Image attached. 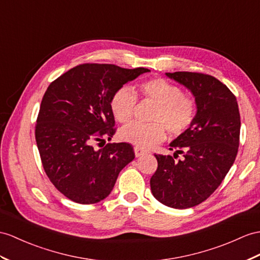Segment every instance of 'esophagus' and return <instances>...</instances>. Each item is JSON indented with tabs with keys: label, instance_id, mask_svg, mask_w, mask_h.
<instances>
[{
	"label": "esophagus",
	"instance_id": "obj_1",
	"mask_svg": "<svg viewBox=\"0 0 260 260\" xmlns=\"http://www.w3.org/2000/svg\"><path fill=\"white\" fill-rule=\"evenodd\" d=\"M144 153H147V151H144V150H142L141 148H139V147H136V148H135V154H136L137 157L143 155Z\"/></svg>",
	"mask_w": 260,
	"mask_h": 260
}]
</instances>
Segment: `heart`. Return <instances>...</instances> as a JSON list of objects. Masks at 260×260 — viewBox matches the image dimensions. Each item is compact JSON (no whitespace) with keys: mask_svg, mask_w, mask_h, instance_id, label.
Masks as SVG:
<instances>
[{"mask_svg":"<svg viewBox=\"0 0 260 260\" xmlns=\"http://www.w3.org/2000/svg\"><path fill=\"white\" fill-rule=\"evenodd\" d=\"M142 99L156 104L152 113L153 123L132 122L119 131L122 141L148 149L162 142L167 129L173 137L181 136L191 126L196 116L194 98L184 94L179 86L164 78H152L138 86ZM137 96L130 88H120L110 100L113 117L120 123H128L137 109Z\"/></svg>","mask_w":260,"mask_h":260,"instance_id":"heart-1","label":"heart"}]
</instances>
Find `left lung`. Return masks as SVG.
<instances>
[{
  "label": "left lung",
  "mask_w": 260,
  "mask_h": 260,
  "mask_svg": "<svg viewBox=\"0 0 260 260\" xmlns=\"http://www.w3.org/2000/svg\"><path fill=\"white\" fill-rule=\"evenodd\" d=\"M186 87L196 103L191 126L170 143L173 156L154 154L157 169L150 180L160 203L178 210L199 205L214 193L236 159L240 116L236 97L223 82L200 73H167ZM179 154L183 159L175 161Z\"/></svg>",
  "instance_id": "left-lung-1"
}]
</instances>
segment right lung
<instances>
[{"label":"right lung","instance_id":"add662e5","mask_svg":"<svg viewBox=\"0 0 260 260\" xmlns=\"http://www.w3.org/2000/svg\"><path fill=\"white\" fill-rule=\"evenodd\" d=\"M148 68L82 64L59 76L47 88L37 117L35 139L43 168L66 198L93 204L108 196L118 175L135 159L131 144L94 142L115 135L110 100L117 90Z\"/></svg>","mask_w":260,"mask_h":260}]
</instances>
